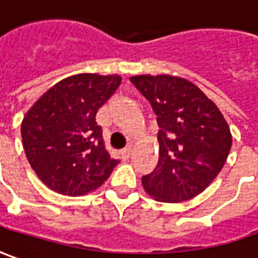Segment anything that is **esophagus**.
<instances>
[{
    "mask_svg": "<svg viewBox=\"0 0 258 258\" xmlns=\"http://www.w3.org/2000/svg\"><path fill=\"white\" fill-rule=\"evenodd\" d=\"M131 153H133V148L131 147H125L124 150H121V156H122V158H125V160L131 156Z\"/></svg>",
    "mask_w": 258,
    "mask_h": 258,
    "instance_id": "1",
    "label": "esophagus"
}]
</instances>
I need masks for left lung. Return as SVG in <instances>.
Wrapping results in <instances>:
<instances>
[{"mask_svg": "<svg viewBox=\"0 0 258 258\" xmlns=\"http://www.w3.org/2000/svg\"><path fill=\"white\" fill-rule=\"evenodd\" d=\"M158 121V164L141 178L157 201L181 203L206 190L226 163L233 137L216 102L181 77L133 76Z\"/></svg>", "mask_w": 258, "mask_h": 258, "instance_id": "left-lung-1", "label": "left lung"}]
</instances>
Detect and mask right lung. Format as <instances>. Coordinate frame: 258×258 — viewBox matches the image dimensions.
<instances>
[{
  "mask_svg": "<svg viewBox=\"0 0 258 258\" xmlns=\"http://www.w3.org/2000/svg\"><path fill=\"white\" fill-rule=\"evenodd\" d=\"M121 84V76L76 74L61 80L24 115L21 137L32 170L64 196L97 190L118 164L95 117Z\"/></svg>",
  "mask_w": 258,
  "mask_h": 258,
  "instance_id": "add662e5",
  "label": "right lung"
}]
</instances>
